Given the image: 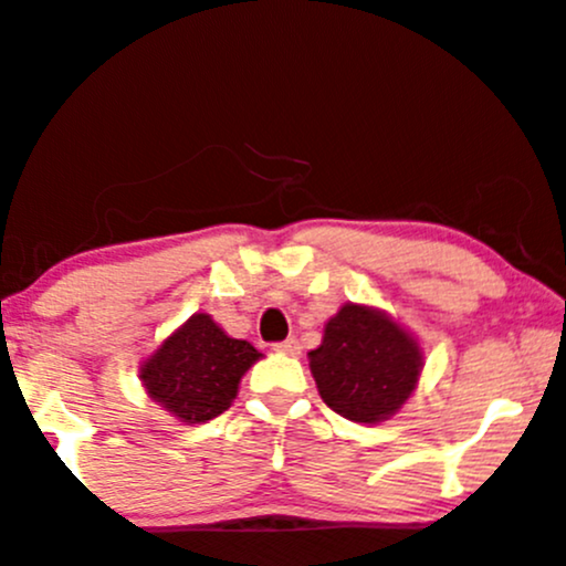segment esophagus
I'll list each match as a JSON object with an SVG mask.
<instances>
[{
	"mask_svg": "<svg viewBox=\"0 0 566 566\" xmlns=\"http://www.w3.org/2000/svg\"><path fill=\"white\" fill-rule=\"evenodd\" d=\"M279 354H287V356H297L301 354V343H297V337H287V340L276 343L274 346Z\"/></svg>",
	"mask_w": 566,
	"mask_h": 566,
	"instance_id": "1",
	"label": "esophagus"
}]
</instances>
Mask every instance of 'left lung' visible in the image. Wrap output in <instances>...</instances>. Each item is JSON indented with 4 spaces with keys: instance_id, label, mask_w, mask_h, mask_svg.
I'll return each mask as SVG.
<instances>
[{
    "instance_id": "obj_1",
    "label": "left lung",
    "mask_w": 566,
    "mask_h": 566,
    "mask_svg": "<svg viewBox=\"0 0 566 566\" xmlns=\"http://www.w3.org/2000/svg\"><path fill=\"white\" fill-rule=\"evenodd\" d=\"M308 367L324 405L354 423L375 426L415 394L423 348L382 308L343 303L324 324L322 346L308 350Z\"/></svg>"
}]
</instances>
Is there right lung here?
Here are the masks:
<instances>
[{
  "label": "right lung",
  "instance_id": "1",
  "mask_svg": "<svg viewBox=\"0 0 566 566\" xmlns=\"http://www.w3.org/2000/svg\"><path fill=\"white\" fill-rule=\"evenodd\" d=\"M263 359L252 343L226 335L210 314H193L140 361L138 378L178 423L218 418L237 399L244 373Z\"/></svg>",
  "mask_w": 566,
  "mask_h": 566
}]
</instances>
